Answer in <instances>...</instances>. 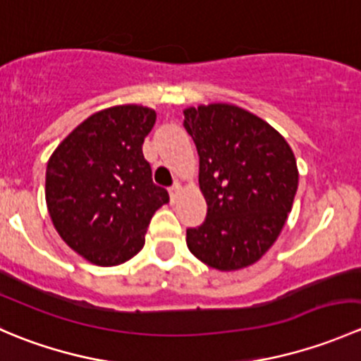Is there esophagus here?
I'll list each match as a JSON object with an SVG mask.
<instances>
[{
  "instance_id": "34e87169",
  "label": "esophagus",
  "mask_w": 361,
  "mask_h": 361,
  "mask_svg": "<svg viewBox=\"0 0 361 361\" xmlns=\"http://www.w3.org/2000/svg\"><path fill=\"white\" fill-rule=\"evenodd\" d=\"M181 194V185L180 183H174L173 187L169 188V197H171V201H176V197L178 195Z\"/></svg>"
}]
</instances>
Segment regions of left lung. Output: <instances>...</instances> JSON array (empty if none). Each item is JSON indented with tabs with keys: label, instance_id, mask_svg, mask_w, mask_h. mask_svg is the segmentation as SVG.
<instances>
[{
	"label": "left lung",
	"instance_id": "8db88e82",
	"mask_svg": "<svg viewBox=\"0 0 361 361\" xmlns=\"http://www.w3.org/2000/svg\"><path fill=\"white\" fill-rule=\"evenodd\" d=\"M183 115L207 204L204 224L187 231L188 250L216 271L250 267L274 245L292 211L293 150L271 123L235 104H199Z\"/></svg>",
	"mask_w": 361,
	"mask_h": 361
}]
</instances>
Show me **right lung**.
Returning <instances> with one entry per match:
<instances>
[{
	"label": "right lung",
	"instance_id": "add662e5",
	"mask_svg": "<svg viewBox=\"0 0 361 361\" xmlns=\"http://www.w3.org/2000/svg\"><path fill=\"white\" fill-rule=\"evenodd\" d=\"M157 113L118 104L83 120L47 164L45 199L57 234L101 267L133 258L145 246L155 211L169 202L152 181L143 141Z\"/></svg>",
	"mask_w": 361,
	"mask_h": 361
}]
</instances>
